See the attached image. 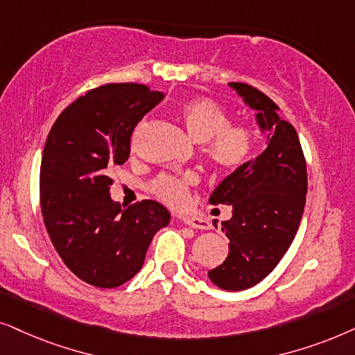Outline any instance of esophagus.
Masks as SVG:
<instances>
[{
	"mask_svg": "<svg viewBox=\"0 0 355 355\" xmlns=\"http://www.w3.org/2000/svg\"><path fill=\"white\" fill-rule=\"evenodd\" d=\"M182 222L188 227H191V229H207L209 224H207L206 220H202L201 217H196V216H185L182 217Z\"/></svg>",
	"mask_w": 355,
	"mask_h": 355,
	"instance_id": "esophagus-1",
	"label": "esophagus"
}]
</instances>
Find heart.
<instances>
[{
    "label": "heart",
    "instance_id": "obj_1",
    "mask_svg": "<svg viewBox=\"0 0 355 355\" xmlns=\"http://www.w3.org/2000/svg\"><path fill=\"white\" fill-rule=\"evenodd\" d=\"M177 112L193 138L201 143L206 141L205 155L217 172H237L252 157L254 130L248 123H230L229 112L216 101L209 97H191L183 101ZM198 180L200 177L195 172L160 173L150 182V191L167 205L182 206Z\"/></svg>",
    "mask_w": 355,
    "mask_h": 355
}]
</instances>
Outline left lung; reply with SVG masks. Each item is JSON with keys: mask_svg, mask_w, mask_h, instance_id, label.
Here are the masks:
<instances>
[{"mask_svg": "<svg viewBox=\"0 0 355 355\" xmlns=\"http://www.w3.org/2000/svg\"><path fill=\"white\" fill-rule=\"evenodd\" d=\"M268 133V148L230 173L209 198L211 205L232 206L222 222L230 240L229 257L211 269L209 279L225 291H245L261 282L294 240L306 200V162L299 136L277 115L279 107L258 89L230 83Z\"/></svg>", "mask_w": 355, "mask_h": 355, "instance_id": "8db88e82", "label": "left lung"}]
</instances>
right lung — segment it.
I'll list each match as a JSON object with an SVG mask.
<instances>
[{
  "label": "right lung",
  "instance_id": "add662e5",
  "mask_svg": "<svg viewBox=\"0 0 355 355\" xmlns=\"http://www.w3.org/2000/svg\"><path fill=\"white\" fill-rule=\"evenodd\" d=\"M164 98L144 84H103L60 113L40 164V207L51 243L79 279L112 289L143 268L170 212L153 200L113 202L110 173L130 157L131 135Z\"/></svg>",
  "mask_w": 355,
  "mask_h": 355
}]
</instances>
